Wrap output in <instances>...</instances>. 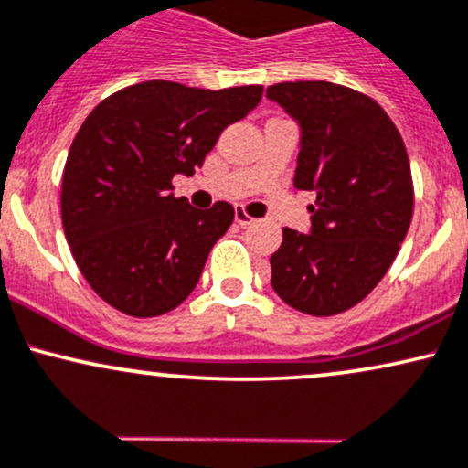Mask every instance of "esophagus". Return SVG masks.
<instances>
[{
  "label": "esophagus",
  "instance_id": "obj_1",
  "mask_svg": "<svg viewBox=\"0 0 468 468\" xmlns=\"http://www.w3.org/2000/svg\"><path fill=\"white\" fill-rule=\"evenodd\" d=\"M234 218H236V223L243 225V228H245V225H251V223H254V217H250L248 209H243V207H236Z\"/></svg>",
  "mask_w": 468,
  "mask_h": 468
}]
</instances>
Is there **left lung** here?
<instances>
[{"label":"left lung","instance_id":"8db88e82","mask_svg":"<svg viewBox=\"0 0 468 468\" xmlns=\"http://www.w3.org/2000/svg\"><path fill=\"white\" fill-rule=\"evenodd\" d=\"M267 97L301 125L293 186L316 192L312 232L282 229L271 287L309 316L358 304L396 261L413 217L407 148L371 97L329 81H285Z\"/></svg>","mask_w":468,"mask_h":468}]
</instances>
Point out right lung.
<instances>
[{"instance_id": "1", "label": "right lung", "mask_w": 468, "mask_h": 468, "mask_svg": "<svg viewBox=\"0 0 468 468\" xmlns=\"http://www.w3.org/2000/svg\"><path fill=\"white\" fill-rule=\"evenodd\" d=\"M261 97L262 86L152 79L110 94L83 121L64 167L61 223L83 278L114 309L154 318L197 287L234 207H192L172 194V176L194 175Z\"/></svg>"}]
</instances>
